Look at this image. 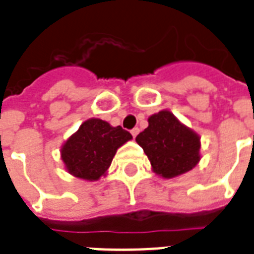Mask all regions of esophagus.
I'll list each match as a JSON object with an SVG mask.
<instances>
[{
  "label": "esophagus",
  "instance_id": "1",
  "mask_svg": "<svg viewBox=\"0 0 254 254\" xmlns=\"http://www.w3.org/2000/svg\"><path fill=\"white\" fill-rule=\"evenodd\" d=\"M131 133H132V136L135 137L137 135V133H139V128H137V127H135V128H132L131 129Z\"/></svg>",
  "mask_w": 254,
  "mask_h": 254
}]
</instances>
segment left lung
Here are the masks:
<instances>
[{
	"instance_id": "obj_1",
	"label": "left lung",
	"mask_w": 254,
	"mask_h": 254,
	"mask_svg": "<svg viewBox=\"0 0 254 254\" xmlns=\"http://www.w3.org/2000/svg\"><path fill=\"white\" fill-rule=\"evenodd\" d=\"M136 141L148 156L154 172L163 178L186 174L200 160V137L170 111L149 117L148 127L137 135Z\"/></svg>"
}]
</instances>
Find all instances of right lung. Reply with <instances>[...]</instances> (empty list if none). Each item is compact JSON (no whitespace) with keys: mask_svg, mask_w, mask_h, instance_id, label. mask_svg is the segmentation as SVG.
<instances>
[{"mask_svg":"<svg viewBox=\"0 0 254 254\" xmlns=\"http://www.w3.org/2000/svg\"><path fill=\"white\" fill-rule=\"evenodd\" d=\"M132 135L100 119H88L64 143L62 160L71 175L84 180H98L113 162L117 149Z\"/></svg>","mask_w":254,"mask_h":254,"instance_id":"obj_1","label":"right lung"}]
</instances>
